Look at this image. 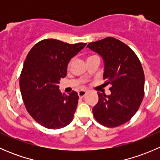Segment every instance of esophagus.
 I'll return each instance as SVG.
<instances>
[{
  "label": "esophagus",
  "instance_id": "34e87169",
  "mask_svg": "<svg viewBox=\"0 0 160 160\" xmlns=\"http://www.w3.org/2000/svg\"><path fill=\"white\" fill-rule=\"evenodd\" d=\"M86 94H87V91H85V90H80V91L78 92V95L80 98H83Z\"/></svg>",
  "mask_w": 160,
  "mask_h": 160
}]
</instances>
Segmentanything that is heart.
Here are the masks:
<instances>
[{
  "label": "heart",
  "mask_w": 160,
  "mask_h": 160,
  "mask_svg": "<svg viewBox=\"0 0 160 160\" xmlns=\"http://www.w3.org/2000/svg\"><path fill=\"white\" fill-rule=\"evenodd\" d=\"M70 62H69V64H68V67H68V69L70 68Z\"/></svg>",
  "instance_id": "b5f03b06"
}]
</instances>
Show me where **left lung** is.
Returning <instances> with one entry per match:
<instances>
[{"instance_id":"obj_1","label":"left lung","mask_w":160,"mask_h":160,"mask_svg":"<svg viewBox=\"0 0 160 160\" xmlns=\"http://www.w3.org/2000/svg\"><path fill=\"white\" fill-rule=\"evenodd\" d=\"M88 47L102 56L104 84L111 86L110 95L98 93L93 117L108 128L120 126L135 115L143 100L145 75L141 62L129 46L113 37L90 42Z\"/></svg>"}]
</instances>
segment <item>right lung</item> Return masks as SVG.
<instances>
[{
	"label": "right lung",
	"mask_w": 160,
	"mask_h": 160,
	"mask_svg": "<svg viewBox=\"0 0 160 160\" xmlns=\"http://www.w3.org/2000/svg\"><path fill=\"white\" fill-rule=\"evenodd\" d=\"M87 43L69 44L52 38L38 42L31 49L20 75V90L26 110L39 125L59 129L72 122L79 96L59 90L61 78L67 76L71 58Z\"/></svg>",
	"instance_id": "add662e5"
}]
</instances>
